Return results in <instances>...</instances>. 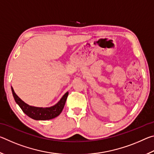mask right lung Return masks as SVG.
Here are the masks:
<instances>
[{
    "label": "right lung",
    "instance_id": "add662e5",
    "mask_svg": "<svg viewBox=\"0 0 154 154\" xmlns=\"http://www.w3.org/2000/svg\"><path fill=\"white\" fill-rule=\"evenodd\" d=\"M11 91L15 103L20 106V107L22 109L25 114L35 120H49L58 116L64 108L67 96L69 95V92L65 93L60 100L54 106H49V107H38V106L29 105L24 102L15 93L12 86Z\"/></svg>",
    "mask_w": 154,
    "mask_h": 154
}]
</instances>
